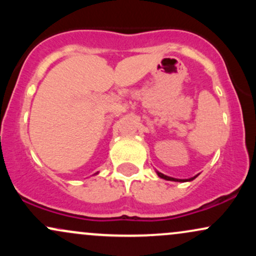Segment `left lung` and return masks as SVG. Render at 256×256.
Here are the masks:
<instances>
[{
	"label": "left lung",
	"mask_w": 256,
	"mask_h": 256,
	"mask_svg": "<svg viewBox=\"0 0 256 256\" xmlns=\"http://www.w3.org/2000/svg\"><path fill=\"white\" fill-rule=\"evenodd\" d=\"M156 173H158V177H160V178L166 179V180H172V182H192V180H194V179H195L196 177H198V176H195V177L189 178V179H177V178H172V177H168V176L162 174V173H161V172H158V171H156Z\"/></svg>",
	"instance_id": "1"
}]
</instances>
